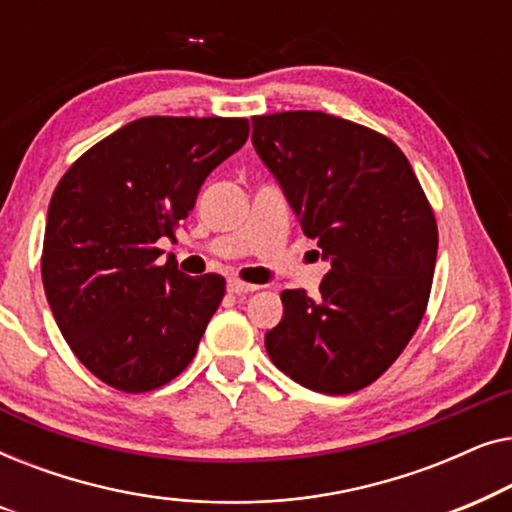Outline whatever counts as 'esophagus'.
I'll return each instance as SVG.
<instances>
[{
	"mask_svg": "<svg viewBox=\"0 0 512 512\" xmlns=\"http://www.w3.org/2000/svg\"><path fill=\"white\" fill-rule=\"evenodd\" d=\"M256 289H258L256 284L242 282V279H237V277H230L228 279V291L230 293H237V296H240V293H254Z\"/></svg>",
	"mask_w": 512,
	"mask_h": 512,
	"instance_id": "34e87169",
	"label": "esophagus"
}]
</instances>
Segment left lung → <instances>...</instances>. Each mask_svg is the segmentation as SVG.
I'll return each instance as SVG.
<instances>
[{
	"mask_svg": "<svg viewBox=\"0 0 512 512\" xmlns=\"http://www.w3.org/2000/svg\"><path fill=\"white\" fill-rule=\"evenodd\" d=\"M251 125L303 233L331 261L314 298L282 291L284 317L265 349L303 387L354 394L401 356L424 317L436 216L405 153L366 125L324 111L254 116Z\"/></svg>",
	"mask_w": 512,
	"mask_h": 512,
	"instance_id": "obj_1",
	"label": "left lung"
}]
</instances>
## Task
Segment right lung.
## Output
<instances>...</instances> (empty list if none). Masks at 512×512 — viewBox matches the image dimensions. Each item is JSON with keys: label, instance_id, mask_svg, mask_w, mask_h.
<instances>
[{"label": "right lung", "instance_id": "obj_1", "mask_svg": "<svg viewBox=\"0 0 512 512\" xmlns=\"http://www.w3.org/2000/svg\"><path fill=\"white\" fill-rule=\"evenodd\" d=\"M247 137V118H137L55 186L41 279L62 338L97 380L144 394L193 361L226 279L160 265L158 240L174 237L209 172Z\"/></svg>", "mask_w": 512, "mask_h": 512}]
</instances>
